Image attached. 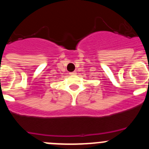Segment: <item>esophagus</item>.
<instances>
[{
  "mask_svg": "<svg viewBox=\"0 0 149 149\" xmlns=\"http://www.w3.org/2000/svg\"><path fill=\"white\" fill-rule=\"evenodd\" d=\"M77 74V73H76V72L74 71V72H71L70 74Z\"/></svg>",
  "mask_w": 149,
  "mask_h": 149,
  "instance_id": "34e87169",
  "label": "esophagus"
}]
</instances>
